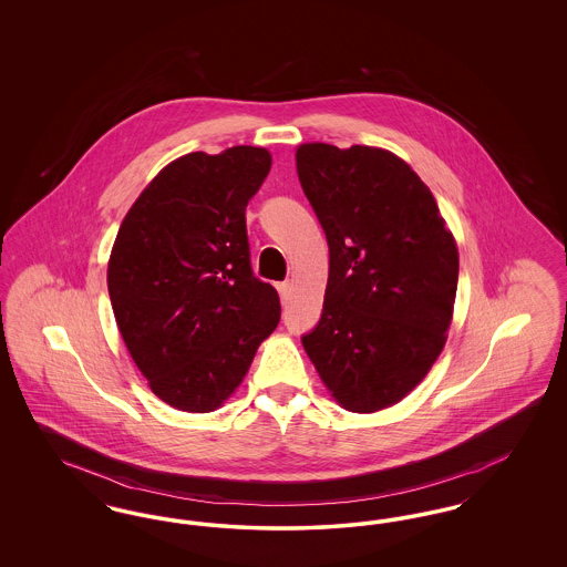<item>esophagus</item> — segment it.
Returning a JSON list of instances; mask_svg holds the SVG:
<instances>
[{"instance_id":"1","label":"esophagus","mask_w":567,"mask_h":567,"mask_svg":"<svg viewBox=\"0 0 567 567\" xmlns=\"http://www.w3.org/2000/svg\"><path fill=\"white\" fill-rule=\"evenodd\" d=\"M276 289H278V293H280V299L287 303V301H289V297H291V285L285 280V282H278V285H276Z\"/></svg>"}]
</instances>
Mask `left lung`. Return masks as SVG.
Returning <instances> with one entry per match:
<instances>
[{"label":"left lung","instance_id":"1","mask_svg":"<svg viewBox=\"0 0 567 567\" xmlns=\"http://www.w3.org/2000/svg\"><path fill=\"white\" fill-rule=\"evenodd\" d=\"M296 162L329 244L323 312L301 344L347 410L398 404L446 342L455 238L432 190L389 151L315 142Z\"/></svg>","mask_w":567,"mask_h":567}]
</instances>
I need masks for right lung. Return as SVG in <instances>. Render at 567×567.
Wrapping results in <instances>:
<instances>
[{
  "mask_svg": "<svg viewBox=\"0 0 567 567\" xmlns=\"http://www.w3.org/2000/svg\"><path fill=\"white\" fill-rule=\"evenodd\" d=\"M266 148L169 163L123 218L109 264L118 331L153 393L213 412L280 321L276 289L250 266L246 206L270 174Z\"/></svg>",
  "mask_w": 567,
  "mask_h": 567,
  "instance_id": "add662e5",
  "label": "right lung"
}]
</instances>
